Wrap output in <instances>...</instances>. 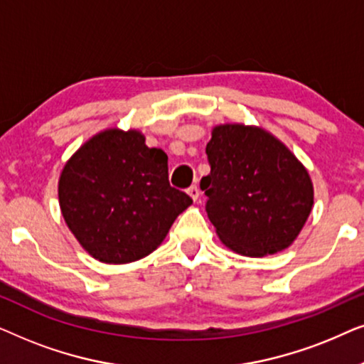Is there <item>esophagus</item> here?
<instances>
[{"label": "esophagus", "instance_id": "1", "mask_svg": "<svg viewBox=\"0 0 364 364\" xmlns=\"http://www.w3.org/2000/svg\"><path fill=\"white\" fill-rule=\"evenodd\" d=\"M187 193L193 198V200H197L198 196H200V191H198L197 186H191V187L187 188Z\"/></svg>", "mask_w": 364, "mask_h": 364}]
</instances>
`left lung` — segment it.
<instances>
[{
    "label": "left lung",
    "instance_id": "left-lung-1",
    "mask_svg": "<svg viewBox=\"0 0 364 364\" xmlns=\"http://www.w3.org/2000/svg\"><path fill=\"white\" fill-rule=\"evenodd\" d=\"M210 173L200 181L207 215L233 252L263 257L295 240L313 205L306 168L258 127L225 124L207 144Z\"/></svg>",
    "mask_w": 364,
    "mask_h": 364
}]
</instances>
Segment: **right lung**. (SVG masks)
I'll use <instances>...</instances> for the list:
<instances>
[{
	"mask_svg": "<svg viewBox=\"0 0 364 364\" xmlns=\"http://www.w3.org/2000/svg\"><path fill=\"white\" fill-rule=\"evenodd\" d=\"M192 203L168 183L167 154L137 131H104L63 168L59 205L79 243L104 263H129L161 245Z\"/></svg>",
	"mask_w": 364,
	"mask_h": 364,
	"instance_id": "add662e5",
	"label": "right lung"
}]
</instances>
